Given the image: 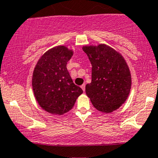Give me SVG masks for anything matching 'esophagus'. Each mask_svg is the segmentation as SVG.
<instances>
[{"instance_id": "obj_1", "label": "esophagus", "mask_w": 158, "mask_h": 158, "mask_svg": "<svg viewBox=\"0 0 158 158\" xmlns=\"http://www.w3.org/2000/svg\"><path fill=\"white\" fill-rule=\"evenodd\" d=\"M81 89H82L83 91L85 92V84L81 85Z\"/></svg>"}]
</instances>
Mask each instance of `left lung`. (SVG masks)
<instances>
[{
  "mask_svg": "<svg viewBox=\"0 0 158 158\" xmlns=\"http://www.w3.org/2000/svg\"><path fill=\"white\" fill-rule=\"evenodd\" d=\"M82 50L92 65L91 82L85 92L96 109L111 113L128 99L131 76L126 60L118 51L105 44L85 45Z\"/></svg>",
  "mask_w": 158,
  "mask_h": 158,
  "instance_id": "left-lung-1",
  "label": "left lung"
}]
</instances>
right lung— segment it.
Instances as JSON below:
<instances>
[{
    "label": "right lung",
    "instance_id": "obj_1",
    "mask_svg": "<svg viewBox=\"0 0 158 158\" xmlns=\"http://www.w3.org/2000/svg\"><path fill=\"white\" fill-rule=\"evenodd\" d=\"M73 51L64 45L45 52L38 61L32 78L34 96L43 110L53 115H62L73 108L83 93L73 82L67 62Z\"/></svg>",
    "mask_w": 158,
    "mask_h": 158
}]
</instances>
